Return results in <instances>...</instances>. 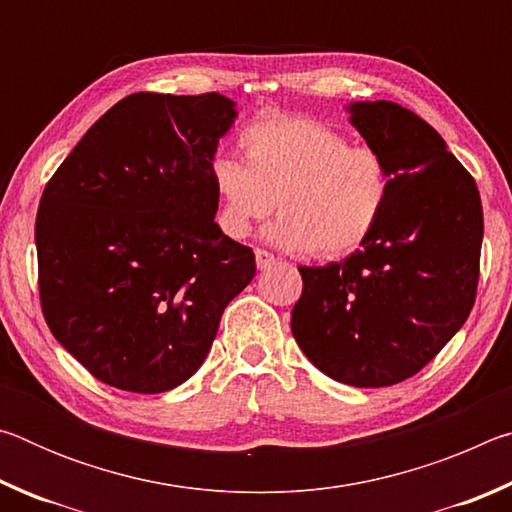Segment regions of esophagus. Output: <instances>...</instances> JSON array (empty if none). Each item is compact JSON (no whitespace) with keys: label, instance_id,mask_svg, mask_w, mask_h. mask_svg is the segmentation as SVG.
Returning <instances> with one entry per match:
<instances>
[{"label":"esophagus","instance_id":"1","mask_svg":"<svg viewBox=\"0 0 512 512\" xmlns=\"http://www.w3.org/2000/svg\"><path fill=\"white\" fill-rule=\"evenodd\" d=\"M255 264H257L259 271H266V268H271L275 264V257L271 253H266V250L257 248L255 250Z\"/></svg>","mask_w":512,"mask_h":512}]
</instances>
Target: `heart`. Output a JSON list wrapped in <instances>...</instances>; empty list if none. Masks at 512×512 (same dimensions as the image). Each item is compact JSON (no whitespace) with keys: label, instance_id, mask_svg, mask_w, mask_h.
<instances>
[{"label":"heart","instance_id":"1","mask_svg":"<svg viewBox=\"0 0 512 512\" xmlns=\"http://www.w3.org/2000/svg\"><path fill=\"white\" fill-rule=\"evenodd\" d=\"M244 162L219 155L210 176L216 221L246 239L275 210L266 237L282 250L332 259L366 244L391 203L393 176L372 146L350 144L311 117H271L239 135Z\"/></svg>","mask_w":512,"mask_h":512}]
</instances>
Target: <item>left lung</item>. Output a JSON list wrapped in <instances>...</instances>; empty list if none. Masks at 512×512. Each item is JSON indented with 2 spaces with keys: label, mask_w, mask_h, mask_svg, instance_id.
Wrapping results in <instances>:
<instances>
[{
  "label": "left lung",
  "mask_w": 512,
  "mask_h": 512,
  "mask_svg": "<svg viewBox=\"0 0 512 512\" xmlns=\"http://www.w3.org/2000/svg\"><path fill=\"white\" fill-rule=\"evenodd\" d=\"M345 110L388 162L391 203L343 262L298 266L291 332L327 377L381 388L427 366L470 316L483 210L474 178L422 117L393 101Z\"/></svg>",
  "instance_id": "left-lung-1"
}]
</instances>
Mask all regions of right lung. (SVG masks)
I'll return each instance as SVG.
<instances>
[{
	"label": "right lung",
	"mask_w": 512,
	"mask_h": 512,
	"mask_svg": "<svg viewBox=\"0 0 512 512\" xmlns=\"http://www.w3.org/2000/svg\"><path fill=\"white\" fill-rule=\"evenodd\" d=\"M219 92L115 103L40 198L42 314L103 384L164 393L201 368L255 255L214 221L210 167L237 119Z\"/></svg>",
	"instance_id": "1"
}]
</instances>
